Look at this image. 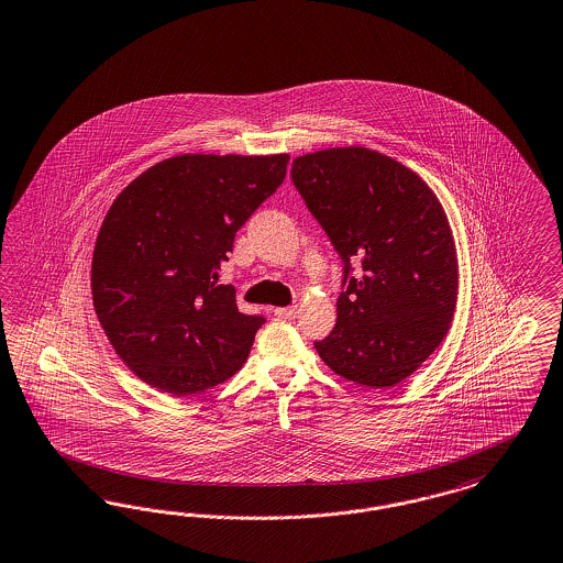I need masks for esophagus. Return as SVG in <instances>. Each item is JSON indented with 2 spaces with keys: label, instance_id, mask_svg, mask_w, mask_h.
<instances>
[{
  "label": "esophagus",
  "instance_id": "esophagus-1",
  "mask_svg": "<svg viewBox=\"0 0 563 563\" xmlns=\"http://www.w3.org/2000/svg\"><path fill=\"white\" fill-rule=\"evenodd\" d=\"M274 316L280 320H292L297 316V310L295 308H276Z\"/></svg>",
  "mask_w": 563,
  "mask_h": 563
}]
</instances>
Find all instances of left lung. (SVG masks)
Listing matches in <instances>:
<instances>
[{
	"instance_id": "8db88e82",
	"label": "left lung",
	"mask_w": 563,
	"mask_h": 563,
	"mask_svg": "<svg viewBox=\"0 0 563 563\" xmlns=\"http://www.w3.org/2000/svg\"><path fill=\"white\" fill-rule=\"evenodd\" d=\"M291 178L343 262L338 324L314 341L318 356L373 389L402 382L446 338L456 306L442 205L402 163L362 146L297 157Z\"/></svg>"
}]
</instances>
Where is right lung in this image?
Masks as SVG:
<instances>
[{"label": "right lung", "instance_id": "add662e5", "mask_svg": "<svg viewBox=\"0 0 563 563\" xmlns=\"http://www.w3.org/2000/svg\"><path fill=\"white\" fill-rule=\"evenodd\" d=\"M289 155H178L114 199L96 239L91 297L119 358L142 382L190 396L247 361L262 316L218 285L236 230L285 180Z\"/></svg>", "mask_w": 563, "mask_h": 563}]
</instances>
